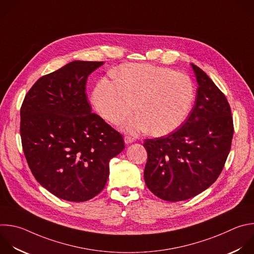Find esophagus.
Instances as JSON below:
<instances>
[{
  "mask_svg": "<svg viewBox=\"0 0 254 254\" xmlns=\"http://www.w3.org/2000/svg\"><path fill=\"white\" fill-rule=\"evenodd\" d=\"M124 139H125V142H126V143H130V142L135 141V138L132 137V136H129V135H126V136L124 137Z\"/></svg>",
  "mask_w": 254,
  "mask_h": 254,
  "instance_id": "1",
  "label": "esophagus"
}]
</instances>
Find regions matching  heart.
Returning <instances> with one entry per match:
<instances>
[{
	"instance_id": "heart-1",
	"label": "heart",
	"mask_w": 254,
	"mask_h": 254,
	"mask_svg": "<svg viewBox=\"0 0 254 254\" xmlns=\"http://www.w3.org/2000/svg\"><path fill=\"white\" fill-rule=\"evenodd\" d=\"M116 80L103 78L94 90L92 102L98 114L119 125L136 109L134 116L123 123L124 130L137 133L150 129L154 135L167 134L187 120L194 101L190 77L172 68L127 64L116 72Z\"/></svg>"
}]
</instances>
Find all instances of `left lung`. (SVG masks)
<instances>
[{
    "label": "left lung",
    "instance_id": "8db88e82",
    "mask_svg": "<svg viewBox=\"0 0 254 254\" xmlns=\"http://www.w3.org/2000/svg\"><path fill=\"white\" fill-rule=\"evenodd\" d=\"M195 105L184 124L166 135L143 141L148 190L166 201L191 198L221 174L230 151L233 120L224 94L197 65Z\"/></svg>",
    "mask_w": 254,
    "mask_h": 254
}]
</instances>
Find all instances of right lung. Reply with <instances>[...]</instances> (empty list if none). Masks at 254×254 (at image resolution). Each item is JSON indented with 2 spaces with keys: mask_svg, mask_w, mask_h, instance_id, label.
Returning a JSON list of instances; mask_svg holds the SVG:
<instances>
[{
  "mask_svg": "<svg viewBox=\"0 0 254 254\" xmlns=\"http://www.w3.org/2000/svg\"><path fill=\"white\" fill-rule=\"evenodd\" d=\"M104 62L74 61L40 77L21 107V139L37 182L59 198L80 202L105 188L123 135L92 113L86 84Z\"/></svg>",
  "mask_w": 254,
  "mask_h": 254,
  "instance_id": "obj_1",
  "label": "right lung"
}]
</instances>
